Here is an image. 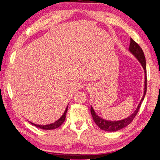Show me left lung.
<instances>
[{
    "mask_svg": "<svg viewBox=\"0 0 160 160\" xmlns=\"http://www.w3.org/2000/svg\"><path fill=\"white\" fill-rule=\"evenodd\" d=\"M129 51L130 52L132 53L135 56L137 59L139 61V62L141 63V66L143 67V69H144V73H145V82H144V92H143V98H141L140 103L137 107L136 111H135L133 113H132L131 115H130L128 118L124 119V120H118V121H111V120H103V118H100L99 116L96 113L95 111L93 110V108L91 107V115L93 117V119L94 122L96 125H97L98 127L100 128V129L103 130H106V131L109 132H114L118 131V130L122 129L123 128L126 127V126L128 125L131 123V122L133 120L135 117L138 113L139 109H140L141 104L142 102L144 99L146 93H147V66H146V58L144 53H143V51L142 48L139 46V45L134 41L132 38H130V43L129 46Z\"/></svg>",
    "mask_w": 160,
    "mask_h": 160,
    "instance_id": "left-lung-1",
    "label": "left lung"
}]
</instances>
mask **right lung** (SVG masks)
Here are the masks:
<instances>
[{
    "label": "right lung",
    "mask_w": 160,
    "mask_h": 160,
    "mask_svg": "<svg viewBox=\"0 0 160 160\" xmlns=\"http://www.w3.org/2000/svg\"><path fill=\"white\" fill-rule=\"evenodd\" d=\"M67 109H68V106H67L66 109H65V111L64 112V114H62V116L61 117V118L58 119V120L56 121L53 123H51V124H49V125H37V124H35V123H32L30 122L31 124L33 125L35 127L37 128H41V129H43V130H53V129H56V128H57L59 127L60 125H62V123L64 122L65 120V118H66V114L67 112Z\"/></svg>",
    "instance_id": "1"
}]
</instances>
